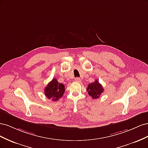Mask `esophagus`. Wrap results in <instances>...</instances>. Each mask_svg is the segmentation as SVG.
<instances>
[{"label": "esophagus", "mask_w": 148, "mask_h": 148, "mask_svg": "<svg viewBox=\"0 0 148 148\" xmlns=\"http://www.w3.org/2000/svg\"><path fill=\"white\" fill-rule=\"evenodd\" d=\"M75 81L76 82H80V81H81V79H80L79 78L77 77V78H76L75 79Z\"/></svg>", "instance_id": "1"}]
</instances>
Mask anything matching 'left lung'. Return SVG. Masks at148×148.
<instances>
[{"label":"left lung","mask_w":148,"mask_h":148,"mask_svg":"<svg viewBox=\"0 0 148 148\" xmlns=\"http://www.w3.org/2000/svg\"><path fill=\"white\" fill-rule=\"evenodd\" d=\"M87 91L88 95L93 99H97L100 97L101 94L104 92V88L97 80H95V82L88 84L87 88Z\"/></svg>","instance_id":"8db88e82"}]
</instances>
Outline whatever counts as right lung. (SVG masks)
<instances>
[{"label": "right lung", "mask_w": 148, "mask_h": 148, "mask_svg": "<svg viewBox=\"0 0 148 148\" xmlns=\"http://www.w3.org/2000/svg\"><path fill=\"white\" fill-rule=\"evenodd\" d=\"M65 90L64 84L58 82L56 78H53L44 89V94L48 99L56 101L64 95Z\"/></svg>", "instance_id": "right-lung-1"}]
</instances>
